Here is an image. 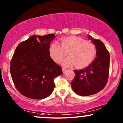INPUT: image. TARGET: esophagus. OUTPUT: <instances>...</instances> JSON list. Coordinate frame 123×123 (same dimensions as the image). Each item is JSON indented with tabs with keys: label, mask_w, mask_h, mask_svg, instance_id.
Instances as JSON below:
<instances>
[{
	"label": "esophagus",
	"mask_w": 123,
	"mask_h": 123,
	"mask_svg": "<svg viewBox=\"0 0 123 123\" xmlns=\"http://www.w3.org/2000/svg\"><path fill=\"white\" fill-rule=\"evenodd\" d=\"M62 70H63V73H65V72L67 70V69L64 68H62Z\"/></svg>",
	"instance_id": "34e87169"
}]
</instances>
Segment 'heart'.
Masks as SVG:
<instances>
[{"mask_svg": "<svg viewBox=\"0 0 123 123\" xmlns=\"http://www.w3.org/2000/svg\"><path fill=\"white\" fill-rule=\"evenodd\" d=\"M60 45L53 43L49 47L51 58L56 63L61 61L67 53L68 58L63 60L62 64L64 67H71L75 64L78 68H85L93 62L96 50L93 43L85 41L77 36H69L60 39Z\"/></svg>", "mask_w": 123, "mask_h": 123, "instance_id": "1", "label": "heart"}]
</instances>
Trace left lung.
<instances>
[{
    "label": "left lung",
    "instance_id": "1",
    "mask_svg": "<svg viewBox=\"0 0 123 123\" xmlns=\"http://www.w3.org/2000/svg\"><path fill=\"white\" fill-rule=\"evenodd\" d=\"M88 38L96 48V57L91 64L83 69L74 70L75 77L71 83L75 93L86 96L101 91L108 80L110 67V54L104 43L98 40Z\"/></svg>",
    "mask_w": 123,
    "mask_h": 123
}]
</instances>
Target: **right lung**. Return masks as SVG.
Returning a JSON list of instances; mask_svg holds the SVG:
<instances>
[{
  "mask_svg": "<svg viewBox=\"0 0 123 123\" xmlns=\"http://www.w3.org/2000/svg\"><path fill=\"white\" fill-rule=\"evenodd\" d=\"M54 34L33 35L21 42L11 61L10 72L14 85L22 95L43 99L53 92L54 80L63 73L61 67L50 57V42Z\"/></svg>",
  "mask_w": 123,
  "mask_h": 123,
  "instance_id": "obj_1",
  "label": "right lung"
}]
</instances>
